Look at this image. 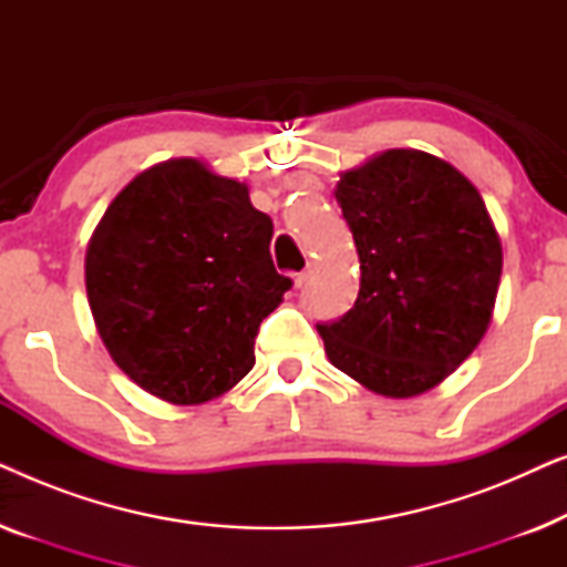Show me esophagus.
Wrapping results in <instances>:
<instances>
[{
	"instance_id": "1",
	"label": "esophagus",
	"mask_w": 567,
	"mask_h": 567,
	"mask_svg": "<svg viewBox=\"0 0 567 567\" xmlns=\"http://www.w3.org/2000/svg\"><path fill=\"white\" fill-rule=\"evenodd\" d=\"M312 274H315V266H309V268H305V270H301V274H297V276H293V286H297V289H305V286H307V281H309V278H312Z\"/></svg>"
}]
</instances>
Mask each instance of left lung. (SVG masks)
<instances>
[{
    "instance_id": "1",
    "label": "left lung",
    "mask_w": 567,
    "mask_h": 567,
    "mask_svg": "<svg viewBox=\"0 0 567 567\" xmlns=\"http://www.w3.org/2000/svg\"><path fill=\"white\" fill-rule=\"evenodd\" d=\"M336 198L353 231L361 289L353 309L320 322L330 363L384 398H415L483 340L503 250L485 200L449 162L390 150L340 175Z\"/></svg>"
}]
</instances>
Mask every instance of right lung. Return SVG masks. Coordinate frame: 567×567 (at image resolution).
I'll return each mask as SVG.
<instances>
[{"mask_svg": "<svg viewBox=\"0 0 567 567\" xmlns=\"http://www.w3.org/2000/svg\"><path fill=\"white\" fill-rule=\"evenodd\" d=\"M270 237L274 221L247 185L204 162L167 159L136 175L84 258L92 317L123 374L173 405L231 390L252 369L262 317L291 289Z\"/></svg>", "mask_w": 567, "mask_h": 567, "instance_id": "1", "label": "right lung"}]
</instances>
